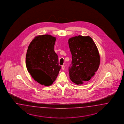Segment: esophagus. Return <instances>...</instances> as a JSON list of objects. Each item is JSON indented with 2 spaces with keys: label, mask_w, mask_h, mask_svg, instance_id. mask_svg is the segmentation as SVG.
I'll list each match as a JSON object with an SVG mask.
<instances>
[{
  "label": "esophagus",
  "mask_w": 124,
  "mask_h": 124,
  "mask_svg": "<svg viewBox=\"0 0 124 124\" xmlns=\"http://www.w3.org/2000/svg\"><path fill=\"white\" fill-rule=\"evenodd\" d=\"M64 69H65V66H64V65H63L62 66V70H64Z\"/></svg>",
  "instance_id": "esophagus-1"
}]
</instances>
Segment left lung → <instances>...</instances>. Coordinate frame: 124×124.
<instances>
[{
  "instance_id": "8db88e82",
  "label": "left lung",
  "mask_w": 124,
  "mask_h": 124,
  "mask_svg": "<svg viewBox=\"0 0 124 124\" xmlns=\"http://www.w3.org/2000/svg\"><path fill=\"white\" fill-rule=\"evenodd\" d=\"M69 45L71 53L70 78L75 84L82 85L93 77L100 64L97 47L91 38L78 35L70 38Z\"/></svg>"
}]
</instances>
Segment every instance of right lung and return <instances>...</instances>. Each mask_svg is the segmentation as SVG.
Segmentation results:
<instances>
[{"label":"right lung","instance_id":"right-lung-1","mask_svg":"<svg viewBox=\"0 0 124 124\" xmlns=\"http://www.w3.org/2000/svg\"><path fill=\"white\" fill-rule=\"evenodd\" d=\"M56 38L39 35L30 42L26 55L27 69L38 83L48 86L55 80L61 66L54 51Z\"/></svg>","mask_w":124,"mask_h":124}]
</instances>
